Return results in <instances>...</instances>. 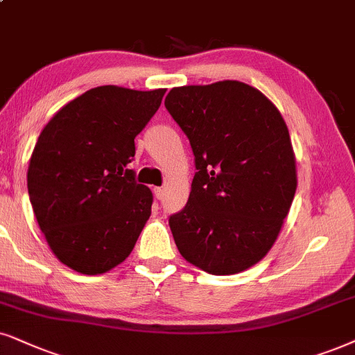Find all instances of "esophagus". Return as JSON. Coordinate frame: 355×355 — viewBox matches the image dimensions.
I'll list each match as a JSON object with an SVG mask.
<instances>
[{"mask_svg": "<svg viewBox=\"0 0 355 355\" xmlns=\"http://www.w3.org/2000/svg\"><path fill=\"white\" fill-rule=\"evenodd\" d=\"M154 195H155L157 200H160V198H162V195H164V190L160 187H155L154 188Z\"/></svg>", "mask_w": 355, "mask_h": 355, "instance_id": "1", "label": "esophagus"}]
</instances>
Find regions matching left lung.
I'll return each mask as SVG.
<instances>
[{
  "label": "left lung",
  "instance_id": "1",
  "mask_svg": "<svg viewBox=\"0 0 355 355\" xmlns=\"http://www.w3.org/2000/svg\"><path fill=\"white\" fill-rule=\"evenodd\" d=\"M165 107L190 139V198L170 216L182 257L232 275L266 257L297 191V159L277 106L237 80L170 89Z\"/></svg>",
  "mask_w": 355,
  "mask_h": 355
}]
</instances>
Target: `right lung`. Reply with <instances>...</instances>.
<instances>
[{
    "label": "right lung",
    "instance_id": "obj_1",
    "mask_svg": "<svg viewBox=\"0 0 355 355\" xmlns=\"http://www.w3.org/2000/svg\"><path fill=\"white\" fill-rule=\"evenodd\" d=\"M165 92L92 88L40 132L28 168L31 205L49 248L71 270L100 275L132 252L154 196L128 165Z\"/></svg>",
    "mask_w": 355,
    "mask_h": 355
}]
</instances>
